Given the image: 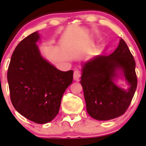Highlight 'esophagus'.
I'll return each mask as SVG.
<instances>
[{
  "instance_id": "34e87169",
  "label": "esophagus",
  "mask_w": 146,
  "mask_h": 146,
  "mask_svg": "<svg viewBox=\"0 0 146 146\" xmlns=\"http://www.w3.org/2000/svg\"><path fill=\"white\" fill-rule=\"evenodd\" d=\"M80 78V70H76L73 73V78L75 80H78L79 78Z\"/></svg>"
}]
</instances>
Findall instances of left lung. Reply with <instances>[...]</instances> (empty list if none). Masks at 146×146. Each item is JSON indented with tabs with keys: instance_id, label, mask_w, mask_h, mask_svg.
I'll list each match as a JSON object with an SVG mask.
<instances>
[{
	"instance_id": "1",
	"label": "left lung",
	"mask_w": 146,
	"mask_h": 146,
	"mask_svg": "<svg viewBox=\"0 0 146 146\" xmlns=\"http://www.w3.org/2000/svg\"><path fill=\"white\" fill-rule=\"evenodd\" d=\"M136 62L126 42L121 39L109 56H97L82 63L81 83L87 111L93 119L107 121L120 117L128 109L137 88ZM124 77L127 90L115 82Z\"/></svg>"
}]
</instances>
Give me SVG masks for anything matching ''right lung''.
I'll use <instances>...</instances> for the list:
<instances>
[{
	"label": "right lung",
	"instance_id": "right-lung-1",
	"mask_svg": "<svg viewBox=\"0 0 146 146\" xmlns=\"http://www.w3.org/2000/svg\"><path fill=\"white\" fill-rule=\"evenodd\" d=\"M38 32L17 44L8 66L12 104L21 115L37 123H46L59 111L61 98L72 83L73 71H61L41 55Z\"/></svg>",
	"mask_w": 146,
	"mask_h": 146
}]
</instances>
